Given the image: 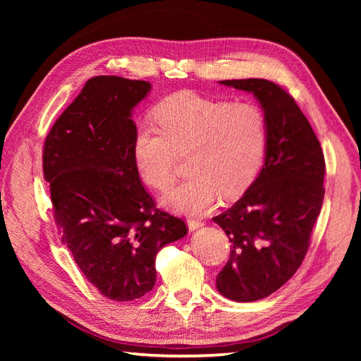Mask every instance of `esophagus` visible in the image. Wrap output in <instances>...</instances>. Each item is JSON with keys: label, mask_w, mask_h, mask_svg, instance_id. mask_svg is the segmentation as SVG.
<instances>
[{"label": "esophagus", "mask_w": 361, "mask_h": 361, "mask_svg": "<svg viewBox=\"0 0 361 361\" xmlns=\"http://www.w3.org/2000/svg\"><path fill=\"white\" fill-rule=\"evenodd\" d=\"M204 223L202 220H188V228L192 232V231H197L199 227H202Z\"/></svg>", "instance_id": "esophagus-1"}]
</instances>
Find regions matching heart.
<instances>
[{"instance_id":"heart-1","label":"heart","mask_w":361,"mask_h":361,"mask_svg":"<svg viewBox=\"0 0 361 361\" xmlns=\"http://www.w3.org/2000/svg\"><path fill=\"white\" fill-rule=\"evenodd\" d=\"M155 128L135 129L133 157L140 178L158 191L176 179L178 155L191 176L162 197L171 209L199 215L216 199L239 197L260 170L268 141L265 113L253 102L215 101L178 92L155 108Z\"/></svg>"}]
</instances>
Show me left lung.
<instances>
[{
  "label": "left lung",
  "mask_w": 361,
  "mask_h": 361,
  "mask_svg": "<svg viewBox=\"0 0 361 361\" xmlns=\"http://www.w3.org/2000/svg\"><path fill=\"white\" fill-rule=\"evenodd\" d=\"M220 84L253 93L268 123L259 176L214 216L232 243L216 289L228 300L251 302L281 288L302 264L324 202L325 161L309 120L283 87L259 78Z\"/></svg>",
  "instance_id": "8db88e82"
}]
</instances>
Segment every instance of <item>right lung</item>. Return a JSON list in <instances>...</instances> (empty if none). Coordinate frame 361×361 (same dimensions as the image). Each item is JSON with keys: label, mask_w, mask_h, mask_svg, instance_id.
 I'll return each instance as SVG.
<instances>
[{"label": "right lung", "mask_w": 361, "mask_h": 361, "mask_svg": "<svg viewBox=\"0 0 361 361\" xmlns=\"http://www.w3.org/2000/svg\"><path fill=\"white\" fill-rule=\"evenodd\" d=\"M152 85L94 76L54 123L43 147L54 220L84 277L104 297L133 301L154 289L158 251L187 235L157 209L140 180L134 108Z\"/></svg>", "instance_id": "right-lung-1"}]
</instances>
